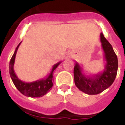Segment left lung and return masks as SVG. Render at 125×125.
Listing matches in <instances>:
<instances>
[{"instance_id": "1", "label": "left lung", "mask_w": 125, "mask_h": 125, "mask_svg": "<svg viewBox=\"0 0 125 125\" xmlns=\"http://www.w3.org/2000/svg\"><path fill=\"white\" fill-rule=\"evenodd\" d=\"M100 41L104 52V60L106 61L104 68L101 73L96 74L86 75L78 62L74 68V78L76 87L88 94H98L106 89L114 82L118 71V58L110 43L106 40L102 32Z\"/></svg>"}]
</instances>
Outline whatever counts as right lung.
<instances>
[{"mask_svg":"<svg viewBox=\"0 0 125 125\" xmlns=\"http://www.w3.org/2000/svg\"><path fill=\"white\" fill-rule=\"evenodd\" d=\"M21 42H20L15 49L12 57L9 63V73L10 78L15 86L17 88L20 92L24 96L31 98H39L45 95L48 91H50L51 88L53 86V74L54 71L61 63V61L55 64L52 68L51 73L46 78L36 80L30 83H25L19 79L17 75L15 74L14 69V65L15 62V56L17 49Z\"/></svg>","mask_w":125,"mask_h":125,"instance_id":"add662e5","label":"right lung"}]
</instances>
